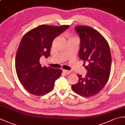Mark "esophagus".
<instances>
[{"mask_svg":"<svg viewBox=\"0 0 125 125\" xmlns=\"http://www.w3.org/2000/svg\"><path fill=\"white\" fill-rule=\"evenodd\" d=\"M63 73H65V75H69V74L70 73L71 71H69V70H64V69H63Z\"/></svg>","mask_w":125,"mask_h":125,"instance_id":"esophagus-1","label":"esophagus"}]
</instances>
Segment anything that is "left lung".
I'll use <instances>...</instances> for the list:
<instances>
[{
  "instance_id": "obj_1",
  "label": "left lung",
  "mask_w": 125,
  "mask_h": 125,
  "mask_svg": "<svg viewBox=\"0 0 125 125\" xmlns=\"http://www.w3.org/2000/svg\"><path fill=\"white\" fill-rule=\"evenodd\" d=\"M75 28L81 39L79 58L88 64L85 67L87 70L85 77L77 74L79 81L72 85V89L81 96H94L104 88L109 78L112 63L110 47L104 37L93 28L77 26Z\"/></svg>"
}]
</instances>
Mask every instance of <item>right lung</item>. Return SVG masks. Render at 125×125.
<instances>
[{"mask_svg": "<svg viewBox=\"0 0 125 125\" xmlns=\"http://www.w3.org/2000/svg\"><path fill=\"white\" fill-rule=\"evenodd\" d=\"M69 27V25H40L23 36L16 54L15 70L21 84L30 94L41 96L54 89L62 70L42 68L40 58L49 56L53 40Z\"/></svg>", "mask_w": 125, "mask_h": 125, "instance_id": "add662e5", "label": "right lung"}]
</instances>
